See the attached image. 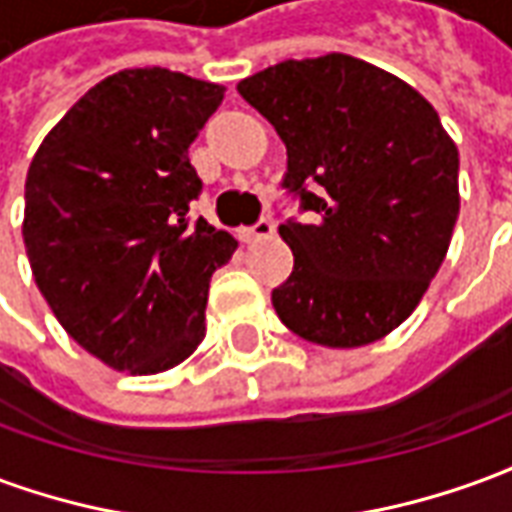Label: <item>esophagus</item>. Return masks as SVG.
I'll use <instances>...</instances> for the list:
<instances>
[{
  "label": "esophagus",
  "mask_w": 512,
  "mask_h": 512,
  "mask_svg": "<svg viewBox=\"0 0 512 512\" xmlns=\"http://www.w3.org/2000/svg\"><path fill=\"white\" fill-rule=\"evenodd\" d=\"M268 235H274V222L271 219H260V222H255L252 227H241L238 230V238L244 241V244H252V241H260V238H268Z\"/></svg>",
  "instance_id": "esophagus-1"
}]
</instances>
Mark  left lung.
I'll return each instance as SVG.
<instances>
[{
  "instance_id": "8db88e82",
  "label": "left lung",
  "mask_w": 512,
  "mask_h": 512,
  "mask_svg": "<svg viewBox=\"0 0 512 512\" xmlns=\"http://www.w3.org/2000/svg\"><path fill=\"white\" fill-rule=\"evenodd\" d=\"M288 147L282 189L307 222L279 224L293 252L271 304L290 332L359 348L425 296L458 219V147L422 95L365 60H285L238 82Z\"/></svg>"
}]
</instances>
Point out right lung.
Listing matches in <instances>:
<instances>
[{
	"instance_id": "obj_1",
	"label": "right lung",
	"mask_w": 512,
	"mask_h": 512,
	"mask_svg": "<svg viewBox=\"0 0 512 512\" xmlns=\"http://www.w3.org/2000/svg\"><path fill=\"white\" fill-rule=\"evenodd\" d=\"M222 98V84L186 73L120 71L68 109L29 164L32 277L62 329L131 376L194 354L211 274L238 246L189 216L202 191L189 145Z\"/></svg>"
}]
</instances>
